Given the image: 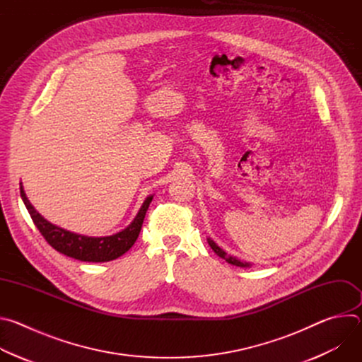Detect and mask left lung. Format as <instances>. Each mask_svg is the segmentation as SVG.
Returning a JSON list of instances; mask_svg holds the SVG:
<instances>
[{
    "label": "left lung",
    "instance_id": "1",
    "mask_svg": "<svg viewBox=\"0 0 362 362\" xmlns=\"http://www.w3.org/2000/svg\"><path fill=\"white\" fill-rule=\"evenodd\" d=\"M208 242H209V245H211V247L215 250V253L218 255V256H221L222 259H225L228 264H230V265H235V267H240V268H247V267H250V264H247V262H242V261H239V259H236V257H233V256H230V255H228L222 247H219L212 239H208Z\"/></svg>",
    "mask_w": 362,
    "mask_h": 362
}]
</instances>
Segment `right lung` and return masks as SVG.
<instances>
[{
	"label": "right lung",
	"instance_id": "obj_1",
	"mask_svg": "<svg viewBox=\"0 0 362 362\" xmlns=\"http://www.w3.org/2000/svg\"><path fill=\"white\" fill-rule=\"evenodd\" d=\"M20 193L34 225L37 226L40 233L44 236V239L57 252L83 262H109V261L117 259L119 256L126 253L134 245L140 233L146 212L148 209V204L153 199V196L146 197L133 222L122 232L115 233L112 236L93 238V236L78 235L49 223L34 209V206L30 203L28 197L25 196L23 186H20Z\"/></svg>",
	"mask_w": 362,
	"mask_h": 362
}]
</instances>
